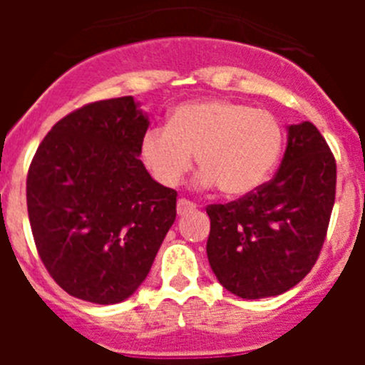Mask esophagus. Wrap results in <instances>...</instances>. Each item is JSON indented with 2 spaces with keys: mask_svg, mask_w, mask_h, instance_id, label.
Returning a JSON list of instances; mask_svg holds the SVG:
<instances>
[{
  "mask_svg": "<svg viewBox=\"0 0 365 365\" xmlns=\"http://www.w3.org/2000/svg\"><path fill=\"white\" fill-rule=\"evenodd\" d=\"M197 210V205L192 201H188V199L180 197L179 201H177V214L179 215H186L190 214V212H195Z\"/></svg>",
  "mask_w": 365,
  "mask_h": 365,
  "instance_id": "1",
  "label": "esophagus"
}]
</instances>
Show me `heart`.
<instances>
[{
	"label": "heart",
	"mask_w": 365,
	"mask_h": 365,
	"mask_svg": "<svg viewBox=\"0 0 365 365\" xmlns=\"http://www.w3.org/2000/svg\"><path fill=\"white\" fill-rule=\"evenodd\" d=\"M282 122L265 109L225 98L177 106L166 125L140 138V159L163 186H177L190 172L193 153L202 168L199 185H217L237 197L259 188L283 150Z\"/></svg>",
	"instance_id": "b5f03b06"
}]
</instances>
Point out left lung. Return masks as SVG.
<instances>
[{
  "instance_id": "8db88e82",
  "label": "left lung",
  "mask_w": 365,
  "mask_h": 365,
  "mask_svg": "<svg viewBox=\"0 0 365 365\" xmlns=\"http://www.w3.org/2000/svg\"><path fill=\"white\" fill-rule=\"evenodd\" d=\"M336 195V160L311 122L289 125L276 175L227 205H208V261L232 294L278 296L314 267Z\"/></svg>"
}]
</instances>
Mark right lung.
Returning <instances> with one entry per match:
<instances>
[{"mask_svg":"<svg viewBox=\"0 0 365 365\" xmlns=\"http://www.w3.org/2000/svg\"><path fill=\"white\" fill-rule=\"evenodd\" d=\"M148 125L133 96L98 100L58 120L32 157V237L51 278L74 298H130L175 221L177 192L138 159Z\"/></svg>","mask_w":365,"mask_h":365,"instance_id":"right-lung-1","label":"right lung"}]
</instances>
